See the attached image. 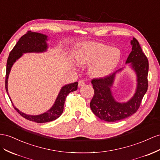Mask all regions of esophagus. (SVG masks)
Segmentation results:
<instances>
[{
	"label": "esophagus",
	"instance_id": "esophagus-1",
	"mask_svg": "<svg viewBox=\"0 0 160 160\" xmlns=\"http://www.w3.org/2000/svg\"><path fill=\"white\" fill-rule=\"evenodd\" d=\"M85 81H84L83 80H81V81L79 82V83H78V87H79V88L83 87V86L85 85Z\"/></svg>",
	"mask_w": 160,
	"mask_h": 160
}]
</instances>
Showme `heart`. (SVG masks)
Here are the masks:
<instances>
[{
	"label": "heart",
	"instance_id": "obj_1",
	"mask_svg": "<svg viewBox=\"0 0 160 160\" xmlns=\"http://www.w3.org/2000/svg\"><path fill=\"white\" fill-rule=\"evenodd\" d=\"M75 60L79 65L87 66L89 75L93 78H103L108 76L118 66L121 59L120 50L116 47L94 42L79 44L75 54Z\"/></svg>",
	"mask_w": 160,
	"mask_h": 160
}]
</instances>
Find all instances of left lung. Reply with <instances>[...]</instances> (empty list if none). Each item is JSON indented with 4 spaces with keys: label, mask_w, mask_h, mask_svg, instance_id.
Returning a JSON list of instances; mask_svg holds the SVG:
<instances>
[{
    "label": "left lung",
    "mask_w": 160,
    "mask_h": 160,
    "mask_svg": "<svg viewBox=\"0 0 160 160\" xmlns=\"http://www.w3.org/2000/svg\"><path fill=\"white\" fill-rule=\"evenodd\" d=\"M132 51L127 59L135 72L137 77V87L132 97L125 102H117L112 93V88L115 81L116 73L121 72L120 68L113 74L103 79L92 81L94 95L90 102V108L93 114L99 118L107 122H117L131 116L139 109L141 102L148 88L149 62L142 51L139 43L135 38L131 41Z\"/></svg>",
    "instance_id": "1"
}]
</instances>
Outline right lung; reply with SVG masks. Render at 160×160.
I'll return each mask as SVG.
<instances>
[{"instance_id":"right-lung-1","label":"right lung","mask_w":160,"mask_h":160,"mask_svg":"<svg viewBox=\"0 0 160 160\" xmlns=\"http://www.w3.org/2000/svg\"><path fill=\"white\" fill-rule=\"evenodd\" d=\"M48 40V37L45 34L29 31L17 42L14 48L11 51L7 62L5 88L8 96L12 102V104L17 112L23 118L30 120V121L36 122L37 123L50 122L60 117L63 112L64 104L67 95L70 92L76 91L77 89V86H78V82H75V83L62 86L52 106L48 110L41 114L29 115L25 114L23 112H21L19 109H17L13 105V103H12L8 92V79L12 65L25 53L45 52L48 48V44H47Z\"/></svg>"}]
</instances>
